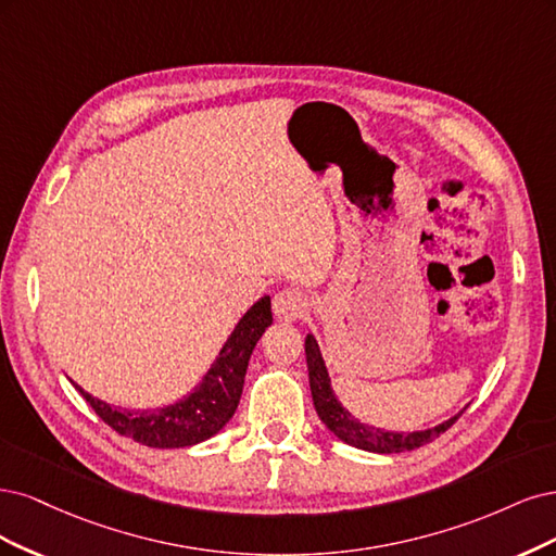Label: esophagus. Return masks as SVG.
Here are the masks:
<instances>
[{
    "mask_svg": "<svg viewBox=\"0 0 556 556\" xmlns=\"http://www.w3.org/2000/svg\"><path fill=\"white\" fill-rule=\"evenodd\" d=\"M307 307H309L307 295L298 289H283L273 300V312L281 320H295L307 312Z\"/></svg>",
    "mask_w": 556,
    "mask_h": 556,
    "instance_id": "esophagus-1",
    "label": "esophagus"
}]
</instances>
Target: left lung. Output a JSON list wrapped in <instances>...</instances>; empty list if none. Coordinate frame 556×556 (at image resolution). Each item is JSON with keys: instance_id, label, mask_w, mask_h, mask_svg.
Instances as JSON below:
<instances>
[{"instance_id": "left-lung-1", "label": "left lung", "mask_w": 556, "mask_h": 556, "mask_svg": "<svg viewBox=\"0 0 556 556\" xmlns=\"http://www.w3.org/2000/svg\"><path fill=\"white\" fill-rule=\"evenodd\" d=\"M304 353H307L309 388H312V400H314L318 418L326 422V427L337 439H342L344 443H349L353 447H361V451L381 453V455L416 451V447H420L425 443H432L437 437H441L445 429L453 427L455 420L462 416V414H457L451 420H445L432 429H422V432H408V434L406 432H383V429L363 425V422H357L334 397L324 355H320L316 339L312 334H307V339H304Z\"/></svg>"}]
</instances>
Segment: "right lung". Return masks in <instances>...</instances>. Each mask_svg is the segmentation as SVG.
Returning <instances> with one entry per match:
<instances>
[{"label": "right lung", "mask_w": 556, "mask_h": 556, "mask_svg": "<svg viewBox=\"0 0 556 556\" xmlns=\"http://www.w3.org/2000/svg\"><path fill=\"white\" fill-rule=\"evenodd\" d=\"M270 324V298L265 295L240 318V324L219 351L217 361L212 363L191 395L164 408L127 410L105 404L83 388H76L85 402L94 408V414L122 437H129L150 447L195 445L217 434L236 414L249 357H252L256 342Z\"/></svg>", "instance_id": "1"}]
</instances>
